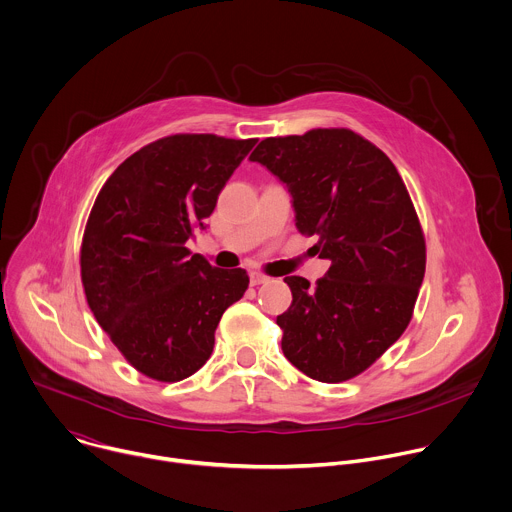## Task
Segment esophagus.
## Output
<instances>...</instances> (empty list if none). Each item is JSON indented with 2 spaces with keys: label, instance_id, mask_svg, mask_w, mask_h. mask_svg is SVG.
I'll use <instances>...</instances> for the list:
<instances>
[{
  "label": "esophagus",
  "instance_id": "esophagus-1",
  "mask_svg": "<svg viewBox=\"0 0 512 512\" xmlns=\"http://www.w3.org/2000/svg\"><path fill=\"white\" fill-rule=\"evenodd\" d=\"M266 282H268V276H264L260 272H252L250 274V284L252 286H260V284H266Z\"/></svg>",
  "mask_w": 512,
  "mask_h": 512
}]
</instances>
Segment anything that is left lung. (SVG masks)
<instances>
[{
    "label": "left lung",
    "mask_w": 512,
    "mask_h": 512,
    "mask_svg": "<svg viewBox=\"0 0 512 512\" xmlns=\"http://www.w3.org/2000/svg\"><path fill=\"white\" fill-rule=\"evenodd\" d=\"M286 184L296 228L316 234L324 278L286 276L290 308L276 318L284 356L318 382H344L406 330L426 268L408 190L372 142L346 128L262 140L250 156Z\"/></svg>",
    "instance_id": "obj_1"
}]
</instances>
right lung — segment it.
I'll return each mask as SVG.
<instances>
[{
  "label": "right lung",
  "mask_w": 512,
  "mask_h": 512,
  "mask_svg": "<svg viewBox=\"0 0 512 512\" xmlns=\"http://www.w3.org/2000/svg\"><path fill=\"white\" fill-rule=\"evenodd\" d=\"M256 142L160 138L124 160L94 202L80 250L88 306L148 378L178 382L200 370L224 310L248 288L246 270L214 268L186 242Z\"/></svg>",
  "instance_id": "right-lung-1"
}]
</instances>
